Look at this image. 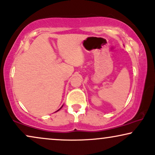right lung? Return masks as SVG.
<instances>
[{"label": "right lung", "mask_w": 155, "mask_h": 155, "mask_svg": "<svg viewBox=\"0 0 155 155\" xmlns=\"http://www.w3.org/2000/svg\"><path fill=\"white\" fill-rule=\"evenodd\" d=\"M61 108H60V109H61ZM60 109H59V110H60Z\"/></svg>", "instance_id": "obj_1"}]
</instances>
